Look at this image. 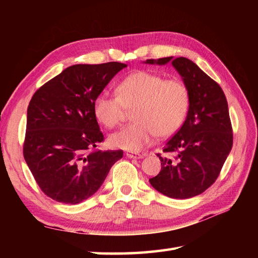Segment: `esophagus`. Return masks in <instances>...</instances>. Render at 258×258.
Segmentation results:
<instances>
[{
    "instance_id": "obj_1",
    "label": "esophagus",
    "mask_w": 258,
    "mask_h": 258,
    "mask_svg": "<svg viewBox=\"0 0 258 258\" xmlns=\"http://www.w3.org/2000/svg\"><path fill=\"white\" fill-rule=\"evenodd\" d=\"M126 156H127L128 158H143L144 157L143 155L138 154V153H134V152H127L126 153Z\"/></svg>"
}]
</instances>
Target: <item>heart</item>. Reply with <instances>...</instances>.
<instances>
[{"label":"heart","mask_w":258,"mask_h":258,"mask_svg":"<svg viewBox=\"0 0 258 258\" xmlns=\"http://www.w3.org/2000/svg\"><path fill=\"white\" fill-rule=\"evenodd\" d=\"M189 91L178 79H166L150 71H138L116 86V95L106 91L95 97L93 109L107 128L117 126L132 111L134 123L109 135L114 149L140 152L157 138H168L182 126L189 108Z\"/></svg>","instance_id":"b5f03b06"}]
</instances>
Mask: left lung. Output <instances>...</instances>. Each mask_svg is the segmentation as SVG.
Listing matches in <instances>:
<instances>
[{"instance_id":"obj_1","label":"left lung","mask_w":258,"mask_h":258,"mask_svg":"<svg viewBox=\"0 0 258 258\" xmlns=\"http://www.w3.org/2000/svg\"><path fill=\"white\" fill-rule=\"evenodd\" d=\"M172 62L189 91L187 116L161 156L162 169L150 179L157 191L185 200L202 194L215 182L233 146L228 104L221 86L186 57L146 59V64Z\"/></svg>"}]
</instances>
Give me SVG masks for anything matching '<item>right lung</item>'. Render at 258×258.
I'll return each instance as SVG.
<instances>
[{
	"label": "right lung",
	"instance_id": "right-lung-1",
	"mask_svg": "<svg viewBox=\"0 0 258 258\" xmlns=\"http://www.w3.org/2000/svg\"><path fill=\"white\" fill-rule=\"evenodd\" d=\"M118 62L76 64L38 89L27 107L25 162L48 197L75 205L95 194L123 151H96L104 136L93 109Z\"/></svg>",
	"mask_w": 258,
	"mask_h": 258
}]
</instances>
